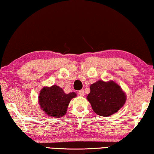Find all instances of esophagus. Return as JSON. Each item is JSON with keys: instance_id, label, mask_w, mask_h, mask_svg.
<instances>
[{"instance_id": "obj_1", "label": "esophagus", "mask_w": 154, "mask_h": 154, "mask_svg": "<svg viewBox=\"0 0 154 154\" xmlns=\"http://www.w3.org/2000/svg\"><path fill=\"white\" fill-rule=\"evenodd\" d=\"M79 94L80 95V96H84L85 95V92H84V90L82 89L80 90L79 91Z\"/></svg>"}]
</instances>
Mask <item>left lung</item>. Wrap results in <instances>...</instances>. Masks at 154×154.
Segmentation results:
<instances>
[{
    "label": "left lung",
    "mask_w": 154,
    "mask_h": 154,
    "mask_svg": "<svg viewBox=\"0 0 154 154\" xmlns=\"http://www.w3.org/2000/svg\"><path fill=\"white\" fill-rule=\"evenodd\" d=\"M87 100L97 115L108 117L123 107L126 96L122 88L114 81L98 80L91 85Z\"/></svg>",
    "instance_id": "obj_1"
}]
</instances>
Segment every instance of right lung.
<instances>
[{"label":"right lung","mask_w":154,"mask_h":154,"mask_svg":"<svg viewBox=\"0 0 154 154\" xmlns=\"http://www.w3.org/2000/svg\"><path fill=\"white\" fill-rule=\"evenodd\" d=\"M76 96L74 92L65 94L64 91L57 85L45 87L41 90L39 103L42 109L48 115L60 118L66 114L70 101Z\"/></svg>","instance_id":"1"}]
</instances>
